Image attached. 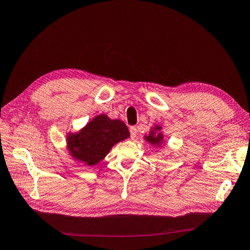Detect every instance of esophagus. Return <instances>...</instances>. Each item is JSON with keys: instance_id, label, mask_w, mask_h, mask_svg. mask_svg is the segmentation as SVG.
<instances>
[{"instance_id": "esophagus-1", "label": "esophagus", "mask_w": 250, "mask_h": 250, "mask_svg": "<svg viewBox=\"0 0 250 250\" xmlns=\"http://www.w3.org/2000/svg\"><path fill=\"white\" fill-rule=\"evenodd\" d=\"M129 131H130V137H131V139L133 140L135 137H137V133H138V129H137V127H134V126L130 127Z\"/></svg>"}]
</instances>
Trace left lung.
Masks as SVG:
<instances>
[{"instance_id":"1","label":"left lung","mask_w":250,"mask_h":250,"mask_svg":"<svg viewBox=\"0 0 250 250\" xmlns=\"http://www.w3.org/2000/svg\"><path fill=\"white\" fill-rule=\"evenodd\" d=\"M144 140L149 143L150 145L157 148H162L164 145H166V143H167L164 139L163 127L158 124L150 128L149 133L144 135Z\"/></svg>"}]
</instances>
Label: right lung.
<instances>
[{"label":"right lung","instance_id":"obj_1","mask_svg":"<svg viewBox=\"0 0 250 250\" xmlns=\"http://www.w3.org/2000/svg\"><path fill=\"white\" fill-rule=\"evenodd\" d=\"M129 137L122 121L100 113L77 132L66 134V149L74 161L93 167L104 160L116 144Z\"/></svg>","mask_w":250,"mask_h":250}]
</instances>
